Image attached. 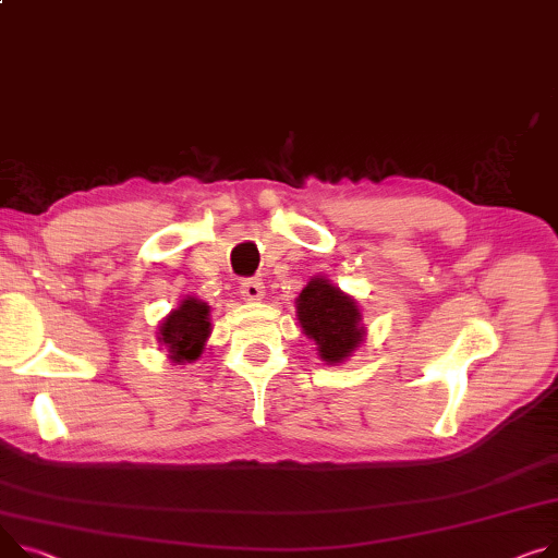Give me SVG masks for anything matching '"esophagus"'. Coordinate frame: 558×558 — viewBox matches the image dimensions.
I'll list each match as a JSON object with an SVG mask.
<instances>
[{
    "instance_id": "esophagus-1",
    "label": "esophagus",
    "mask_w": 558,
    "mask_h": 558,
    "mask_svg": "<svg viewBox=\"0 0 558 558\" xmlns=\"http://www.w3.org/2000/svg\"><path fill=\"white\" fill-rule=\"evenodd\" d=\"M240 293L246 303H257V301H263L265 284L255 278H246L240 282Z\"/></svg>"
}]
</instances>
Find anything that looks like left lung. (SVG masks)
<instances>
[{
    "label": "left lung",
    "mask_w": 558,
    "mask_h": 558,
    "mask_svg": "<svg viewBox=\"0 0 558 558\" xmlns=\"http://www.w3.org/2000/svg\"><path fill=\"white\" fill-rule=\"evenodd\" d=\"M295 316L327 365H341L365 341L361 307L325 276H314L303 287L295 299Z\"/></svg>",
    "instance_id": "1"
}]
</instances>
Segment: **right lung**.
Wrapping results in <instances>:
<instances>
[{
	"label": "right lung",
	"mask_w": 558,
	"mask_h": 558,
	"mask_svg": "<svg viewBox=\"0 0 558 558\" xmlns=\"http://www.w3.org/2000/svg\"><path fill=\"white\" fill-rule=\"evenodd\" d=\"M213 323L210 307L197 295H183L177 310H172L157 329V341L168 352V361L174 365L195 363L210 339Z\"/></svg>",
	"instance_id": "right-lung-1"
}]
</instances>
